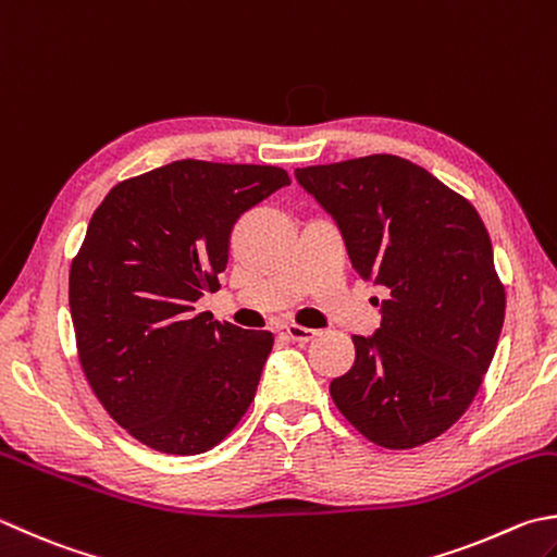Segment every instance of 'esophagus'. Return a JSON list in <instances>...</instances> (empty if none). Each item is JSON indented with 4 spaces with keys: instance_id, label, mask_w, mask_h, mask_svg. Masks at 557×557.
<instances>
[{
    "instance_id": "obj_1",
    "label": "esophagus",
    "mask_w": 557,
    "mask_h": 557,
    "mask_svg": "<svg viewBox=\"0 0 557 557\" xmlns=\"http://www.w3.org/2000/svg\"><path fill=\"white\" fill-rule=\"evenodd\" d=\"M286 334H288V339H293V342H298V344H308V342H312L314 339V330H310V327H300V324H286Z\"/></svg>"
}]
</instances>
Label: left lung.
I'll list each match as a JSON object with an SVG mask.
<instances>
[{"instance_id": "1", "label": "left lung", "mask_w": 557, "mask_h": 557, "mask_svg": "<svg viewBox=\"0 0 557 557\" xmlns=\"http://www.w3.org/2000/svg\"><path fill=\"white\" fill-rule=\"evenodd\" d=\"M296 180L342 230L354 269L387 288L381 327L330 395L383 448L442 436L475 400L505 324L507 293L473 203L395 154L302 166Z\"/></svg>"}]
</instances>
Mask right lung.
<instances>
[{"label": "right lung", "mask_w": 557, "mask_h": 557, "mask_svg": "<svg viewBox=\"0 0 557 557\" xmlns=\"http://www.w3.org/2000/svg\"><path fill=\"white\" fill-rule=\"evenodd\" d=\"M271 164L180 160L115 184L70 267L77 356L133 438L172 456L213 448L255 400L274 334L194 312L218 290L230 233L288 186Z\"/></svg>", "instance_id": "right-lung-1"}]
</instances>
